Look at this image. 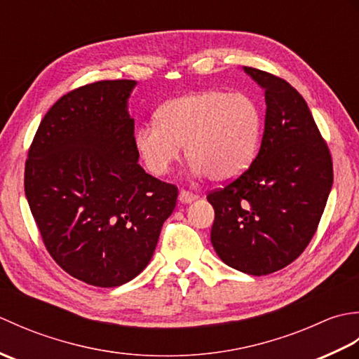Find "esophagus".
Masks as SVG:
<instances>
[{
  "instance_id": "1",
  "label": "esophagus",
  "mask_w": 359,
  "mask_h": 359,
  "mask_svg": "<svg viewBox=\"0 0 359 359\" xmlns=\"http://www.w3.org/2000/svg\"><path fill=\"white\" fill-rule=\"evenodd\" d=\"M196 199H197V194H194L191 191H187V189H182V191L179 193V201L182 203H191Z\"/></svg>"
}]
</instances>
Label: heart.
<instances>
[{"instance_id":"b5f03b06","label":"heart","mask_w":359,"mask_h":359,"mask_svg":"<svg viewBox=\"0 0 359 359\" xmlns=\"http://www.w3.org/2000/svg\"><path fill=\"white\" fill-rule=\"evenodd\" d=\"M261 114L245 94L203 90L166 102L156 125L135 133V148L148 171L165 175L185 144L193 171L228 182L248 170L257 151Z\"/></svg>"}]
</instances>
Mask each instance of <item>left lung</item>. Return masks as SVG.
<instances>
[{
	"mask_svg": "<svg viewBox=\"0 0 359 359\" xmlns=\"http://www.w3.org/2000/svg\"><path fill=\"white\" fill-rule=\"evenodd\" d=\"M265 90L261 149L238 179L211 191V243L242 273L264 276L292 264L313 238L333 184L329 147L302 95L276 75L243 67Z\"/></svg>",
	"mask_w": 359,
	"mask_h": 359,
	"instance_id": "8db88e82",
	"label": "left lung"
}]
</instances>
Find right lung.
Masks as SVG:
<instances>
[{"label": "right lung", "mask_w": 359, "mask_h": 359, "mask_svg": "<svg viewBox=\"0 0 359 359\" xmlns=\"http://www.w3.org/2000/svg\"><path fill=\"white\" fill-rule=\"evenodd\" d=\"M134 80L63 95L36 129L25 191L44 247L75 279L118 287L151 261L177 187L139 165L128 98Z\"/></svg>", "instance_id": "1"}]
</instances>
